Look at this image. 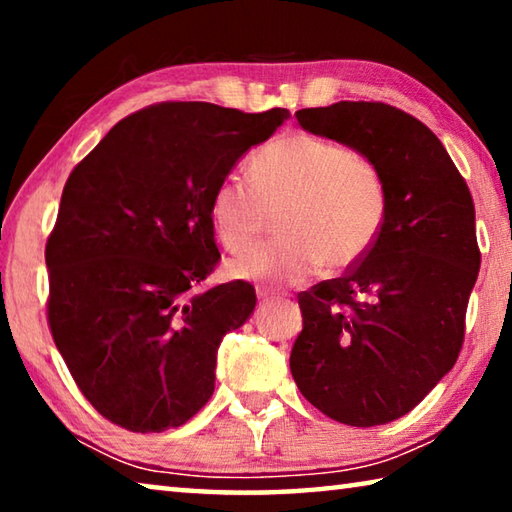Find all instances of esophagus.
<instances>
[{"label":"esophagus","instance_id":"obj_1","mask_svg":"<svg viewBox=\"0 0 512 512\" xmlns=\"http://www.w3.org/2000/svg\"><path fill=\"white\" fill-rule=\"evenodd\" d=\"M273 298H277V293L273 289H257V300L259 302H268Z\"/></svg>","mask_w":512,"mask_h":512}]
</instances>
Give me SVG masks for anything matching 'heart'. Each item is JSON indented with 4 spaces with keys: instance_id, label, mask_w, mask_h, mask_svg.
Listing matches in <instances>:
<instances>
[{
    "instance_id": "1",
    "label": "heart",
    "mask_w": 512,
    "mask_h": 512,
    "mask_svg": "<svg viewBox=\"0 0 512 512\" xmlns=\"http://www.w3.org/2000/svg\"><path fill=\"white\" fill-rule=\"evenodd\" d=\"M248 180L228 173L214 187L210 216L221 244L241 250L277 210L284 235L228 262V275L268 287L314 277L327 262L357 264L375 246L388 210L379 167L366 155L309 133L273 137L250 160Z\"/></svg>"
}]
</instances>
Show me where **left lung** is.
Instances as JSON below:
<instances>
[{
	"label": "left lung",
	"instance_id": "8db88e82",
	"mask_svg": "<svg viewBox=\"0 0 512 512\" xmlns=\"http://www.w3.org/2000/svg\"><path fill=\"white\" fill-rule=\"evenodd\" d=\"M296 119L375 162L388 210L357 266L300 293L291 375L327 418L350 427L393 422L461 352L481 266L472 194L443 142L386 103L339 101L298 110Z\"/></svg>",
	"mask_w": 512,
	"mask_h": 512
}]
</instances>
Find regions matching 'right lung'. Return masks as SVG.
<instances>
[{
  "label": "right lung",
  "mask_w": 512,
  "mask_h": 512,
  "mask_svg": "<svg viewBox=\"0 0 512 512\" xmlns=\"http://www.w3.org/2000/svg\"><path fill=\"white\" fill-rule=\"evenodd\" d=\"M289 110L158 103L121 119L69 173L47 241L49 327L103 418L137 433L180 427L214 393L216 350L255 289L196 291L214 264L210 201Z\"/></svg>",
  "instance_id": "right-lung-1"
}]
</instances>
